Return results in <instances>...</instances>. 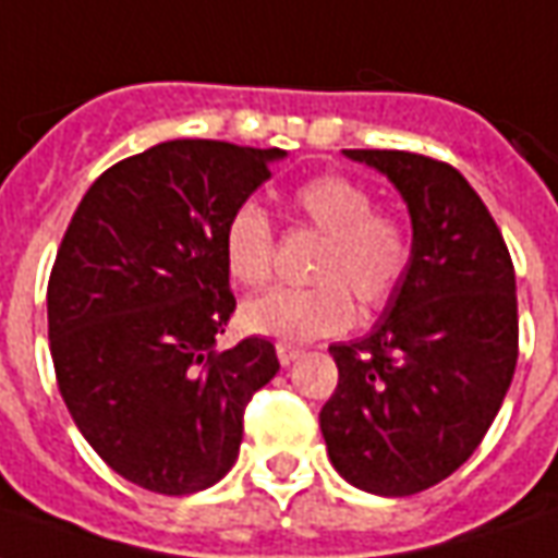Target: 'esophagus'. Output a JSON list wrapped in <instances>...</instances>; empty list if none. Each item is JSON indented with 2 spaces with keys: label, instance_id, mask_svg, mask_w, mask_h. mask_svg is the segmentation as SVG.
<instances>
[{
  "label": "esophagus",
  "instance_id": "obj_1",
  "mask_svg": "<svg viewBox=\"0 0 558 558\" xmlns=\"http://www.w3.org/2000/svg\"><path fill=\"white\" fill-rule=\"evenodd\" d=\"M276 355H279V361L288 367V364H294V361L301 359L303 349L301 345H291V343H276Z\"/></svg>",
  "mask_w": 558,
  "mask_h": 558
}]
</instances>
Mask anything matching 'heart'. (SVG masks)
<instances>
[{
    "instance_id": "b5f03b06",
    "label": "heart",
    "mask_w": 558,
    "mask_h": 558,
    "mask_svg": "<svg viewBox=\"0 0 558 558\" xmlns=\"http://www.w3.org/2000/svg\"><path fill=\"white\" fill-rule=\"evenodd\" d=\"M376 199L349 175L325 172L291 191V213L322 236L310 288H272L242 306V325L279 343H310L343 333L355 322V301L379 310L398 294L413 260V233L401 215L374 209ZM221 257L240 286L272 276L276 230L257 199L236 203L221 228Z\"/></svg>"
}]
</instances>
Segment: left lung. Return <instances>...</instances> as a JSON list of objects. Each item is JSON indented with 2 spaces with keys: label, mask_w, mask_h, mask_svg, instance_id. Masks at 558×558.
Here are the masks:
<instances>
[{
  "label": "left lung",
  "mask_w": 558,
  "mask_h": 558,
  "mask_svg": "<svg viewBox=\"0 0 558 558\" xmlns=\"http://www.w3.org/2000/svg\"><path fill=\"white\" fill-rule=\"evenodd\" d=\"M345 155L401 191L413 260L376 328L330 345L340 379L318 425L340 477L403 498L459 471L498 416L520 355L517 276L459 169L413 151Z\"/></svg>",
  "instance_id": "left-lung-1"
}]
</instances>
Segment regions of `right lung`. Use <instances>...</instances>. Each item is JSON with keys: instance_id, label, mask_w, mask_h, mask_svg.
Listing matches in <instances>:
<instances>
[{"instance_id": "1", "label": "right lung", "mask_w": 558, "mask_h": 558, "mask_svg": "<svg viewBox=\"0 0 558 558\" xmlns=\"http://www.w3.org/2000/svg\"><path fill=\"white\" fill-rule=\"evenodd\" d=\"M276 157L233 142H160L90 184L57 248V386L96 456L142 489L191 495L225 477L245 403L279 371L270 340L215 349L236 310L221 228Z\"/></svg>"}]
</instances>
